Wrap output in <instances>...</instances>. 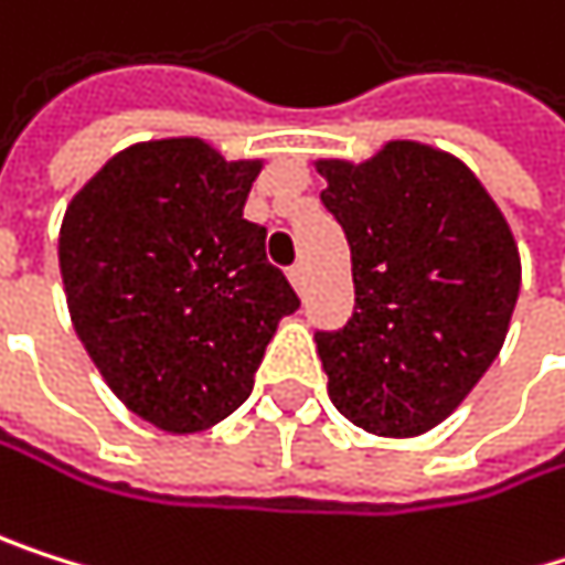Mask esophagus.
I'll list each match as a JSON object with an SVG mask.
<instances>
[{"label":"esophagus","instance_id":"1","mask_svg":"<svg viewBox=\"0 0 565 565\" xmlns=\"http://www.w3.org/2000/svg\"><path fill=\"white\" fill-rule=\"evenodd\" d=\"M288 277H291V285H295L298 295L308 291V267H305V264H295V267L288 270Z\"/></svg>","mask_w":565,"mask_h":565}]
</instances>
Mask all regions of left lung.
<instances>
[{
    "instance_id": "obj_1",
    "label": "left lung",
    "mask_w": 565,
    "mask_h": 565,
    "mask_svg": "<svg viewBox=\"0 0 565 565\" xmlns=\"http://www.w3.org/2000/svg\"><path fill=\"white\" fill-rule=\"evenodd\" d=\"M315 168L354 270V318L315 338L328 394L367 434L420 437L463 404L507 341L520 298L513 231L480 178L424 141Z\"/></svg>"
}]
</instances>
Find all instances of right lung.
<instances>
[{
    "mask_svg": "<svg viewBox=\"0 0 565 565\" xmlns=\"http://www.w3.org/2000/svg\"><path fill=\"white\" fill-rule=\"evenodd\" d=\"M260 158L138 141L68 201L58 267L72 328L111 394L168 434L234 414L277 321L301 308L244 217Z\"/></svg>",
    "mask_w": 565,
    "mask_h": 565,
    "instance_id": "obj_1",
    "label": "right lung"
}]
</instances>
